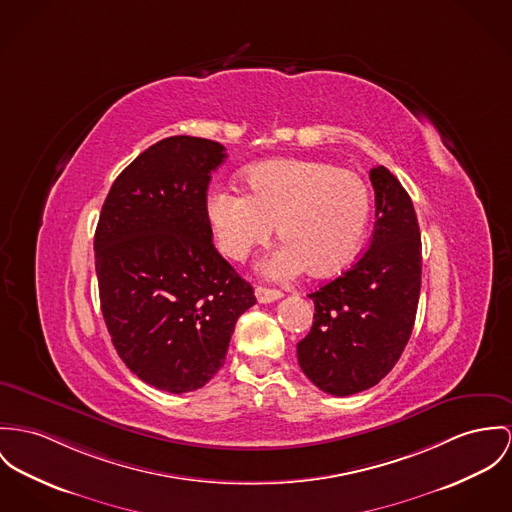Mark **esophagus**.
Wrapping results in <instances>:
<instances>
[{"label": "esophagus", "instance_id": "esophagus-1", "mask_svg": "<svg viewBox=\"0 0 512 512\" xmlns=\"http://www.w3.org/2000/svg\"><path fill=\"white\" fill-rule=\"evenodd\" d=\"M255 296H257V300H259L261 304H271V302H275V300H280V298H282V292H280V290H275V288L257 286V288H255Z\"/></svg>", "mask_w": 512, "mask_h": 512}]
</instances>
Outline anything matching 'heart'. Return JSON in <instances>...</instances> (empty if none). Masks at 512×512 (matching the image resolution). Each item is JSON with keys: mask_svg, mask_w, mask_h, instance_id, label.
I'll return each mask as SVG.
<instances>
[{"mask_svg": "<svg viewBox=\"0 0 512 512\" xmlns=\"http://www.w3.org/2000/svg\"><path fill=\"white\" fill-rule=\"evenodd\" d=\"M249 195L214 187L206 218L220 251L243 261L273 230L284 241L261 263V273L288 280L304 273L343 271L360 249L370 216V195L351 171L312 159H269L243 173Z\"/></svg>", "mask_w": 512, "mask_h": 512, "instance_id": "heart-1", "label": "heart"}]
</instances>
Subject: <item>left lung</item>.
<instances>
[{
  "label": "left lung",
  "mask_w": 512,
  "mask_h": 512,
  "mask_svg": "<svg viewBox=\"0 0 512 512\" xmlns=\"http://www.w3.org/2000/svg\"><path fill=\"white\" fill-rule=\"evenodd\" d=\"M376 224L368 251L310 294L314 325L298 343L302 372L325 394L376 386L403 353L421 292V232L413 202L384 165L370 169Z\"/></svg>",
  "instance_id": "1"
}]
</instances>
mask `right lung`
Here are the masks:
<instances>
[{"instance_id": "right-lung-1", "label": "right lung", "mask_w": 512, "mask_h": 512, "mask_svg": "<svg viewBox=\"0 0 512 512\" xmlns=\"http://www.w3.org/2000/svg\"><path fill=\"white\" fill-rule=\"evenodd\" d=\"M218 142L171 136L113 183L95 230L101 312L122 362L146 384L195 392L224 366L253 286L216 251L206 218Z\"/></svg>"}]
</instances>
